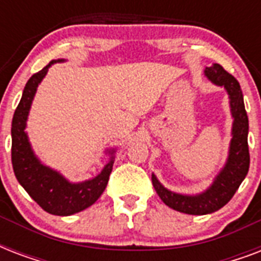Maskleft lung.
<instances>
[{
    "label": "left lung",
    "instance_id": "left-lung-1",
    "mask_svg": "<svg viewBox=\"0 0 261 261\" xmlns=\"http://www.w3.org/2000/svg\"><path fill=\"white\" fill-rule=\"evenodd\" d=\"M204 75L208 81L226 90L229 96V106L233 118L231 139L229 145L226 163L219 171L208 188L195 195H186L168 190L159 181L154 173L151 174V182L155 192L165 204L173 210L191 215L211 214L226 204L240 184L244 181L249 169V149H248V115L244 106L243 90L239 81L229 74L218 63H213L204 69Z\"/></svg>",
    "mask_w": 261,
    "mask_h": 261
}]
</instances>
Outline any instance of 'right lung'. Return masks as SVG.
<instances>
[{"label":"right lung","instance_id":"right-lung-1","mask_svg":"<svg viewBox=\"0 0 261 261\" xmlns=\"http://www.w3.org/2000/svg\"><path fill=\"white\" fill-rule=\"evenodd\" d=\"M57 62H65V59H57L43 67L28 80L22 90L12 120V165L18 182L43 210L66 217L85 210L101 196L112 172L116 149H107L110 161L100 173L80 182L69 181L62 173L44 165L35 154L25 131L27 120L38 87L48 69Z\"/></svg>","mask_w":261,"mask_h":261}]
</instances>
